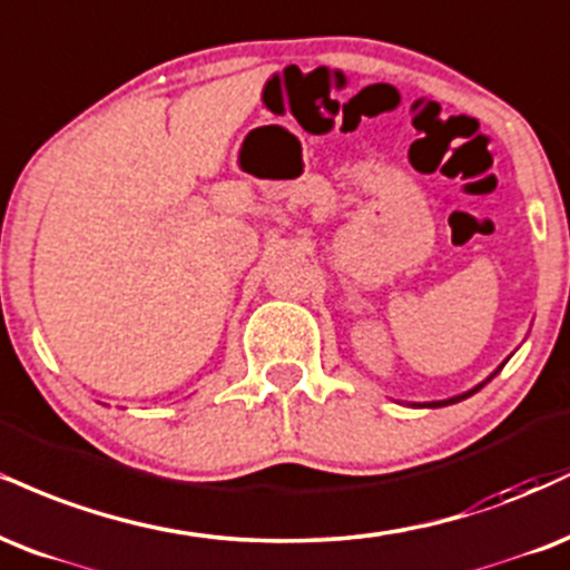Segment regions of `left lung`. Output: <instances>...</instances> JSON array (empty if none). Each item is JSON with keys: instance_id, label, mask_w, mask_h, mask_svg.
Returning a JSON list of instances; mask_svg holds the SVG:
<instances>
[{"instance_id": "obj_1", "label": "left lung", "mask_w": 570, "mask_h": 570, "mask_svg": "<svg viewBox=\"0 0 570 570\" xmlns=\"http://www.w3.org/2000/svg\"><path fill=\"white\" fill-rule=\"evenodd\" d=\"M499 373V371H497ZM497 373H493V376H497ZM491 376V379H493ZM491 379H488V381H491ZM483 384H485V381H483ZM483 384H480V386H483ZM480 386H474V390L472 392H464V394H459V397H451V400H440V403H430V407H440V405H451V403H459V400H464V397H470V394H474V392H478L480 390Z\"/></svg>"}]
</instances>
